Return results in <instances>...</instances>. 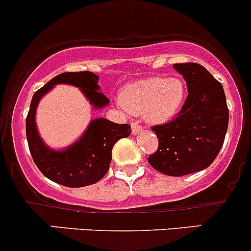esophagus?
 <instances>
[{
  "label": "esophagus",
  "mask_w": 251,
  "mask_h": 251,
  "mask_svg": "<svg viewBox=\"0 0 251 251\" xmlns=\"http://www.w3.org/2000/svg\"><path fill=\"white\" fill-rule=\"evenodd\" d=\"M131 128H132V133L133 134H138L143 131V127L141 125H138V123H131Z\"/></svg>",
  "instance_id": "1"
}]
</instances>
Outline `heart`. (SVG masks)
Returning <instances> with one entry per match:
<instances>
[{
  "label": "heart",
  "mask_w": 251,
  "mask_h": 251,
  "mask_svg": "<svg viewBox=\"0 0 251 251\" xmlns=\"http://www.w3.org/2000/svg\"><path fill=\"white\" fill-rule=\"evenodd\" d=\"M185 86L178 78L152 77L134 81L121 92V103L132 114H143L149 123L162 124L179 112Z\"/></svg>",
  "instance_id": "heart-1"
}]
</instances>
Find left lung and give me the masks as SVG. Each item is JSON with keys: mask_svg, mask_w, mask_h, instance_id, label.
Returning a JSON list of instances; mask_svg holds the SVG:
<instances>
[{"mask_svg": "<svg viewBox=\"0 0 251 251\" xmlns=\"http://www.w3.org/2000/svg\"><path fill=\"white\" fill-rule=\"evenodd\" d=\"M186 81L189 95L172 121L152 126L159 148L148 157L166 176L199 172L218 156L228 126V108L221 83L199 63L173 65Z\"/></svg>", "mask_w": 251, "mask_h": 251, "instance_id": "obj_1", "label": "left lung"}]
</instances>
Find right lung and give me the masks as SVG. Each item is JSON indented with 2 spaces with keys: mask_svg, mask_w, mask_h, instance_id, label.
Returning a JSON list of instances; mask_svg holds the SVG:
<instances>
[{
  "mask_svg": "<svg viewBox=\"0 0 251 251\" xmlns=\"http://www.w3.org/2000/svg\"><path fill=\"white\" fill-rule=\"evenodd\" d=\"M57 84H68L81 90L92 107L100 109L109 100L100 91L99 75L89 71L66 72L56 75L35 92L26 118L28 149L36 166L47 178L68 188H81L97 183L109 170L112 149L120 138L131 133L128 124H115L97 118L90 121L83 136L62 150L46 146L36 126V109L42 97Z\"/></svg>",
  "mask_w": 251,
  "mask_h": 251,
  "instance_id": "add662e5",
  "label": "right lung"
}]
</instances>
